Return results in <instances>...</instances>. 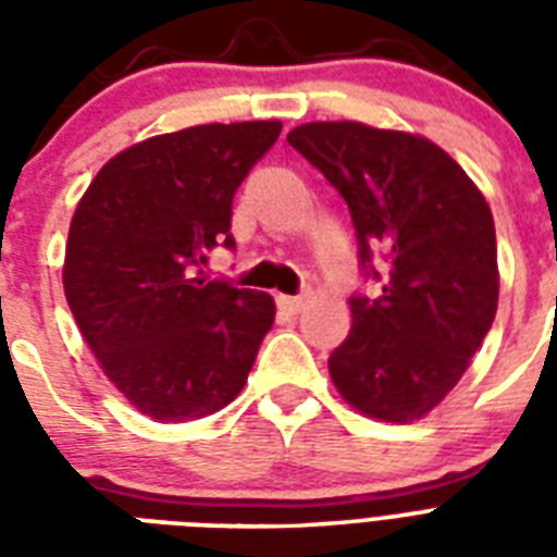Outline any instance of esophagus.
<instances>
[{
    "label": "esophagus",
    "mask_w": 557,
    "mask_h": 557,
    "mask_svg": "<svg viewBox=\"0 0 557 557\" xmlns=\"http://www.w3.org/2000/svg\"><path fill=\"white\" fill-rule=\"evenodd\" d=\"M304 304H306V297H300V295H280L277 297V306L280 309H283V312H288V314H297L300 312V309H304Z\"/></svg>",
    "instance_id": "34e87169"
}]
</instances>
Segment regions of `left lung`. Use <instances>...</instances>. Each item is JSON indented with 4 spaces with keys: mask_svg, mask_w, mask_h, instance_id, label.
<instances>
[{
    "mask_svg": "<svg viewBox=\"0 0 557 557\" xmlns=\"http://www.w3.org/2000/svg\"><path fill=\"white\" fill-rule=\"evenodd\" d=\"M288 144L347 201L361 271L381 283L375 300L349 297L352 330L330 356L332 381L372 419H422L492 330V210L466 170L419 135L326 121L297 126ZM375 256L388 262L381 272Z\"/></svg>",
    "mask_w": 557,
    "mask_h": 557,
    "instance_id": "left-lung-1",
    "label": "left lung"
}]
</instances>
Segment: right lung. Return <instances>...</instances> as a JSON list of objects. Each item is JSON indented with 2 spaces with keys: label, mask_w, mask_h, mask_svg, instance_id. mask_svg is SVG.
<instances>
[{
  "label": "right lung",
  "mask_w": 557,
  "mask_h": 557,
  "mask_svg": "<svg viewBox=\"0 0 557 557\" xmlns=\"http://www.w3.org/2000/svg\"><path fill=\"white\" fill-rule=\"evenodd\" d=\"M280 129L245 121L147 138L103 164L74 210L69 309L109 381L156 422L234 401L274 323L265 292L201 265L216 245L234 251V193Z\"/></svg>",
  "instance_id": "right-lung-1"
}]
</instances>
